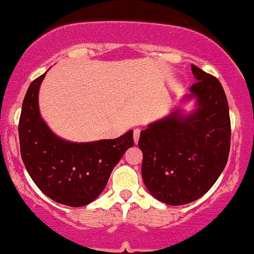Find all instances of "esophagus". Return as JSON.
Returning <instances> with one entry per match:
<instances>
[{"label": "esophagus", "instance_id": "obj_1", "mask_svg": "<svg viewBox=\"0 0 254 254\" xmlns=\"http://www.w3.org/2000/svg\"><path fill=\"white\" fill-rule=\"evenodd\" d=\"M139 134H140V130L139 129H134L133 130V140L134 143H138V139H139Z\"/></svg>", "mask_w": 254, "mask_h": 254}]
</instances>
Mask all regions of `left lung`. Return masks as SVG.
<instances>
[{
    "label": "left lung",
    "mask_w": 254,
    "mask_h": 254,
    "mask_svg": "<svg viewBox=\"0 0 254 254\" xmlns=\"http://www.w3.org/2000/svg\"><path fill=\"white\" fill-rule=\"evenodd\" d=\"M197 82L183 103L168 116L140 131L142 178L146 189L163 203L178 206L197 200L212 188L225 169L230 152L229 103L220 82L192 64Z\"/></svg>",
    "instance_id": "8db88e82"
}]
</instances>
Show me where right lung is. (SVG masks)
I'll return each instance as SVG.
<instances>
[{
	"label": "right lung",
	"instance_id": "obj_1",
	"mask_svg": "<svg viewBox=\"0 0 254 254\" xmlns=\"http://www.w3.org/2000/svg\"><path fill=\"white\" fill-rule=\"evenodd\" d=\"M47 72L29 85L18 124L21 157L37 188L57 203L72 207L94 201L129 147L133 131L115 139L76 143L57 136L41 116L38 92Z\"/></svg>",
	"mask_w": 254,
	"mask_h": 254
}]
</instances>
